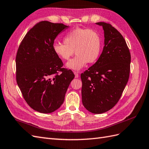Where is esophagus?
Wrapping results in <instances>:
<instances>
[{
	"label": "esophagus",
	"instance_id": "34e87169",
	"mask_svg": "<svg viewBox=\"0 0 149 149\" xmlns=\"http://www.w3.org/2000/svg\"><path fill=\"white\" fill-rule=\"evenodd\" d=\"M74 74H75V78H77V77H79L78 72H74Z\"/></svg>",
	"mask_w": 149,
	"mask_h": 149
}]
</instances>
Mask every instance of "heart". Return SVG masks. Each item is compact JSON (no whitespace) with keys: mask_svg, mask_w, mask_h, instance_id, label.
<instances>
[{"mask_svg":"<svg viewBox=\"0 0 149 149\" xmlns=\"http://www.w3.org/2000/svg\"><path fill=\"white\" fill-rule=\"evenodd\" d=\"M63 43L55 42L52 48L54 53L62 60L69 61L67 63L70 69L79 70L87 62L93 63L99 58L102 49V39L95 30L76 28L68 32L63 37Z\"/></svg>","mask_w":149,"mask_h":149,"instance_id":"b5f03b06","label":"heart"}]
</instances>
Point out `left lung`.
I'll use <instances>...</instances> for the list:
<instances>
[{"mask_svg": "<svg viewBox=\"0 0 149 149\" xmlns=\"http://www.w3.org/2000/svg\"><path fill=\"white\" fill-rule=\"evenodd\" d=\"M104 31V47L97 61L80 75L82 104L89 112L102 113L119 100L129 80L131 56L124 38L111 24L97 22Z\"/></svg>", "mask_w": 149, "mask_h": 149, "instance_id": "1", "label": "left lung"}]
</instances>
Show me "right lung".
I'll return each instance as SVG.
<instances>
[{
    "label": "right lung",
    "instance_id": "1",
    "mask_svg": "<svg viewBox=\"0 0 149 149\" xmlns=\"http://www.w3.org/2000/svg\"><path fill=\"white\" fill-rule=\"evenodd\" d=\"M69 26L41 21L26 33L16 55V80L24 99L36 111L49 113L63 104L75 75L54 53V40Z\"/></svg>",
    "mask_w": 149,
    "mask_h": 149
}]
</instances>
